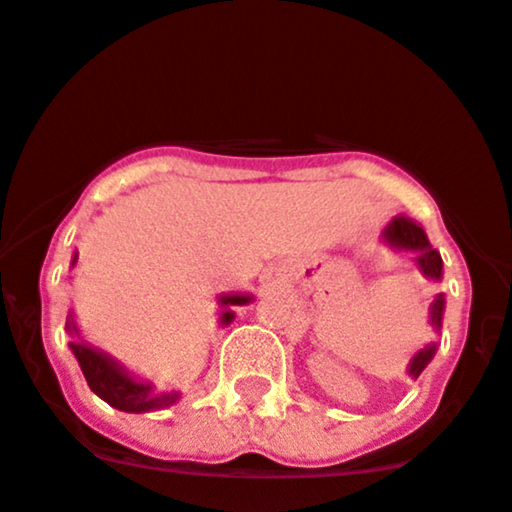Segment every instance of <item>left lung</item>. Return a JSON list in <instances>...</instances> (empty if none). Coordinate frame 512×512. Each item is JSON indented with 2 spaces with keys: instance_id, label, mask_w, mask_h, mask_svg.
<instances>
[{
  "instance_id": "1",
  "label": "left lung",
  "mask_w": 512,
  "mask_h": 512,
  "mask_svg": "<svg viewBox=\"0 0 512 512\" xmlns=\"http://www.w3.org/2000/svg\"><path fill=\"white\" fill-rule=\"evenodd\" d=\"M384 238H386V243H391L393 247H403V250L418 252V265L425 274H428V277H432V279L442 277L440 252L432 250L428 235H425V230L420 228L413 218H408V216L393 218V221L384 230ZM442 311H445V296H437L435 303H432V311H430L432 325H435V328H440L442 325ZM432 355H435V345H428L425 350H420L418 355L411 359V369H408V374L418 379L420 372L428 367Z\"/></svg>"
}]
</instances>
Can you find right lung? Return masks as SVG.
I'll return each instance as SVG.
<instances>
[{
	"label": "right lung",
	"instance_id": "right-lung-1",
	"mask_svg": "<svg viewBox=\"0 0 512 512\" xmlns=\"http://www.w3.org/2000/svg\"><path fill=\"white\" fill-rule=\"evenodd\" d=\"M75 262V260H72ZM250 301V296H223V306H240V303ZM233 320V313H223V323H230ZM70 323V320H67ZM67 330H75V325H67ZM70 350L75 352V359L80 362V369L87 379L89 389L97 393L99 398H104L109 406L119 408V411L126 413H145L155 411V408L170 406V403L177 401V393H160L155 396L150 384H138L128 376L119 364L111 362L109 357L101 355V352L92 350V347L82 345V342H70Z\"/></svg>",
	"mask_w": 512,
	"mask_h": 512
}]
</instances>
